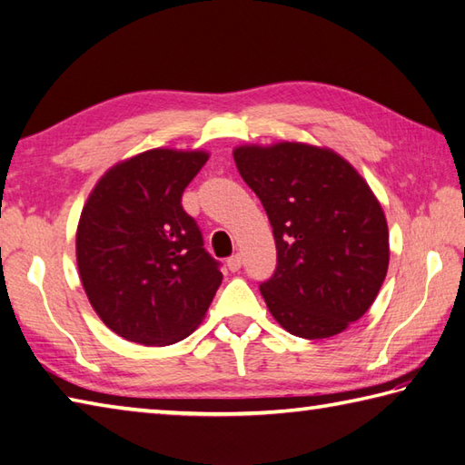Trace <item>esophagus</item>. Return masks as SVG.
Returning <instances> with one entry per match:
<instances>
[{"label":"esophagus","instance_id":"esophagus-1","mask_svg":"<svg viewBox=\"0 0 465 465\" xmlns=\"http://www.w3.org/2000/svg\"><path fill=\"white\" fill-rule=\"evenodd\" d=\"M241 264H242L241 254H232V257L226 259V267H229V271H232V272L239 271V269H241Z\"/></svg>","mask_w":465,"mask_h":465}]
</instances>
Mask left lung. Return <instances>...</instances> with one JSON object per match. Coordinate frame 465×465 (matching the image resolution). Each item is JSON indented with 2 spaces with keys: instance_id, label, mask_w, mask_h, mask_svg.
I'll list each match as a JSON object with an SVG mask.
<instances>
[{
  "instance_id": "obj_1",
  "label": "left lung",
  "mask_w": 465,
  "mask_h": 465,
  "mask_svg": "<svg viewBox=\"0 0 465 465\" xmlns=\"http://www.w3.org/2000/svg\"><path fill=\"white\" fill-rule=\"evenodd\" d=\"M236 168L259 196L277 242L261 295L302 339L333 337L373 305L390 264V232L371 188L333 150L299 142L239 146Z\"/></svg>"
}]
</instances>
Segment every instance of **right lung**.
<instances>
[{
  "mask_svg": "<svg viewBox=\"0 0 465 465\" xmlns=\"http://www.w3.org/2000/svg\"><path fill=\"white\" fill-rule=\"evenodd\" d=\"M206 153L154 148L110 168L84 206L75 257L94 311L132 343L163 347L201 323L221 262L183 208Z\"/></svg>",
  "mask_w": 465,
  "mask_h": 465,
  "instance_id": "obj_1",
  "label": "right lung"
}]
</instances>
